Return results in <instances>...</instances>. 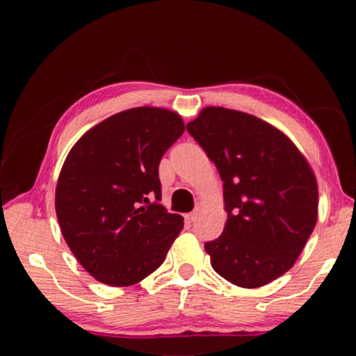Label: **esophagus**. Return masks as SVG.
<instances>
[{"label": "esophagus", "instance_id": "1", "mask_svg": "<svg viewBox=\"0 0 356 356\" xmlns=\"http://www.w3.org/2000/svg\"><path fill=\"white\" fill-rule=\"evenodd\" d=\"M196 218H197V213L196 212H191V213H186L185 215V220L188 221V222H195Z\"/></svg>", "mask_w": 356, "mask_h": 356}]
</instances>
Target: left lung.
<instances>
[{"instance_id":"1","label":"left lung","mask_w":356,"mask_h":356,"mask_svg":"<svg viewBox=\"0 0 356 356\" xmlns=\"http://www.w3.org/2000/svg\"><path fill=\"white\" fill-rule=\"evenodd\" d=\"M186 130L225 182V231L204 245L213 270L245 289L280 278L317 221V180L308 160L281 130L248 113L207 106Z\"/></svg>"}]
</instances>
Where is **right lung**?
Here are the masks:
<instances>
[{
	"mask_svg": "<svg viewBox=\"0 0 356 356\" xmlns=\"http://www.w3.org/2000/svg\"><path fill=\"white\" fill-rule=\"evenodd\" d=\"M184 130L177 113L138 106L102 120L70 149L56 185L59 227L76 261L104 284L143 281L182 231V216L159 204V165Z\"/></svg>",
	"mask_w": 356,
	"mask_h": 356,
	"instance_id": "1",
	"label": "right lung"
}]
</instances>
